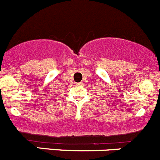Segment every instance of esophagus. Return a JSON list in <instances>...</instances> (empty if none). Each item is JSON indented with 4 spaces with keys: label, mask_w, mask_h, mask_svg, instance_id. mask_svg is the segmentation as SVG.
<instances>
[{
    "label": "esophagus",
    "mask_w": 160,
    "mask_h": 160,
    "mask_svg": "<svg viewBox=\"0 0 160 160\" xmlns=\"http://www.w3.org/2000/svg\"><path fill=\"white\" fill-rule=\"evenodd\" d=\"M75 84H76V85H77V86H82V84H83V83H82V82H76V83H75Z\"/></svg>",
    "instance_id": "obj_1"
}]
</instances>
